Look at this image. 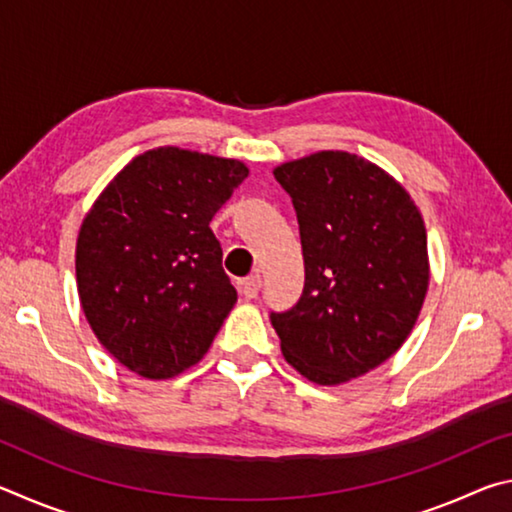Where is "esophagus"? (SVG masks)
I'll list each match as a JSON object with an SVG mask.
<instances>
[{"instance_id": "obj_1", "label": "esophagus", "mask_w": 512, "mask_h": 512, "mask_svg": "<svg viewBox=\"0 0 512 512\" xmlns=\"http://www.w3.org/2000/svg\"><path fill=\"white\" fill-rule=\"evenodd\" d=\"M259 289H262V277L259 275H250L244 282H241V293H244V298H248V300L257 298Z\"/></svg>"}]
</instances>
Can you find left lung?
<instances>
[{"mask_svg": "<svg viewBox=\"0 0 512 512\" xmlns=\"http://www.w3.org/2000/svg\"><path fill=\"white\" fill-rule=\"evenodd\" d=\"M273 173L291 196L305 257L300 300L271 311L284 359L323 386L366 375L402 348L427 296L418 207L384 169L345 151Z\"/></svg>", "mask_w": 512, "mask_h": 512, "instance_id": "1", "label": "left lung"}]
</instances>
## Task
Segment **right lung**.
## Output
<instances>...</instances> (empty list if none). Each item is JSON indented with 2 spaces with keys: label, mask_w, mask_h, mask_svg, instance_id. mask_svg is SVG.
Here are the masks:
<instances>
[{
  "label": "right lung",
  "mask_w": 512,
  "mask_h": 512,
  "mask_svg": "<svg viewBox=\"0 0 512 512\" xmlns=\"http://www.w3.org/2000/svg\"><path fill=\"white\" fill-rule=\"evenodd\" d=\"M246 176L239 160L162 146L94 201L76 241V284L92 332L121 366L169 379L210 350L237 302L210 221Z\"/></svg>",
  "instance_id": "right-lung-1"
}]
</instances>
